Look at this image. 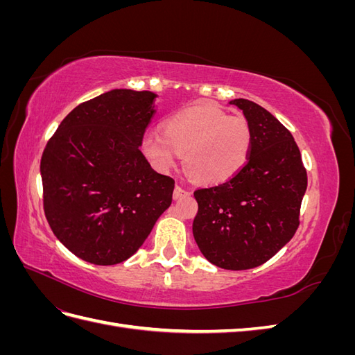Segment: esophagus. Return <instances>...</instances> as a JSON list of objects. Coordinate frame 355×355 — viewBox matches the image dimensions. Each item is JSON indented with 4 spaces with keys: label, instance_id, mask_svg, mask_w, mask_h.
<instances>
[{
    "label": "esophagus",
    "instance_id": "1",
    "mask_svg": "<svg viewBox=\"0 0 355 355\" xmlns=\"http://www.w3.org/2000/svg\"><path fill=\"white\" fill-rule=\"evenodd\" d=\"M189 194H191V192H189L188 189L176 185V187H175V191H173V198H175V200H179V198L185 197V196H189Z\"/></svg>",
    "mask_w": 355,
    "mask_h": 355
}]
</instances>
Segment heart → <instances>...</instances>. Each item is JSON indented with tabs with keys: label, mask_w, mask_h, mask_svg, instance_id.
Instances as JSON below:
<instances>
[{
	"label": "heart",
	"mask_w": 355,
	"mask_h": 355,
	"mask_svg": "<svg viewBox=\"0 0 355 355\" xmlns=\"http://www.w3.org/2000/svg\"><path fill=\"white\" fill-rule=\"evenodd\" d=\"M252 149V128L243 115H228L207 102L168 116L163 133L149 132L142 153L157 170H173L185 154L189 173L202 184H222L244 167Z\"/></svg>",
	"instance_id": "b5f03b06"
}]
</instances>
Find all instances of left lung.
<instances>
[{
    "label": "left lung",
    "mask_w": 355,
    "mask_h": 355,
    "mask_svg": "<svg viewBox=\"0 0 355 355\" xmlns=\"http://www.w3.org/2000/svg\"><path fill=\"white\" fill-rule=\"evenodd\" d=\"M230 103L250 124V155L230 180L194 192L192 232L210 263L241 271L265 263L292 240L308 179L292 133L271 112L247 99Z\"/></svg>",
    "instance_id": "8db88e82"
}]
</instances>
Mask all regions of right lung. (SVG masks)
I'll use <instances>...</instances> for the list:
<instances>
[{"label": "right lung", "instance_id": "right-lung-1", "mask_svg": "<svg viewBox=\"0 0 355 355\" xmlns=\"http://www.w3.org/2000/svg\"><path fill=\"white\" fill-rule=\"evenodd\" d=\"M153 92L115 89L73 108L41 157L53 234L80 259L115 265L137 252L173 197L139 146L155 114Z\"/></svg>", "mask_w": 355, "mask_h": 355}]
</instances>
